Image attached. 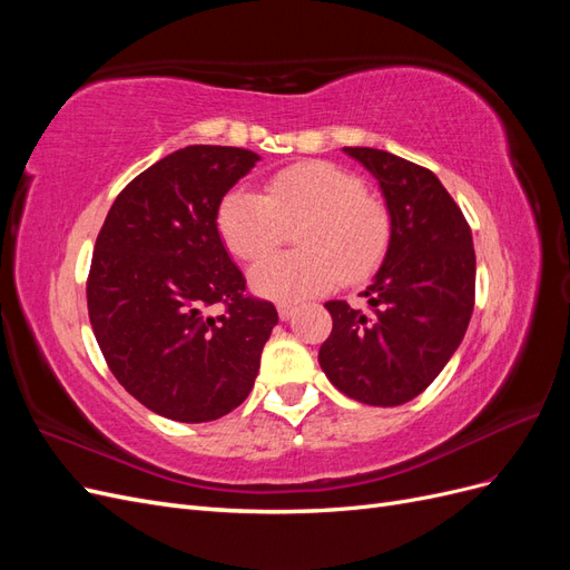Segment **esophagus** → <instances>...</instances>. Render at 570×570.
Here are the masks:
<instances>
[{"instance_id":"esophagus-1","label":"esophagus","mask_w":570,"mask_h":570,"mask_svg":"<svg viewBox=\"0 0 570 570\" xmlns=\"http://www.w3.org/2000/svg\"><path fill=\"white\" fill-rule=\"evenodd\" d=\"M295 312H297V306H289V304H278V316H281V321H289L292 316H295Z\"/></svg>"}]
</instances>
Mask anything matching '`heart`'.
<instances>
[{
    "label": "heart",
    "mask_w": 570,
    "mask_h": 570,
    "mask_svg": "<svg viewBox=\"0 0 570 570\" xmlns=\"http://www.w3.org/2000/svg\"><path fill=\"white\" fill-rule=\"evenodd\" d=\"M299 225L298 229L296 226ZM296 227L301 252L252 268L249 285L266 299L302 302L356 283L383 262L390 214L364 180L333 161H299L273 174L264 195L235 187L220 199L216 228L239 262H261Z\"/></svg>",
    "instance_id": "1"
}]
</instances>
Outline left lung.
I'll list each match as a JSON object with an SVG mask.
<instances>
[{
    "mask_svg": "<svg viewBox=\"0 0 570 570\" xmlns=\"http://www.w3.org/2000/svg\"><path fill=\"white\" fill-rule=\"evenodd\" d=\"M383 189L390 245L368 308L327 302L333 333L318 364L342 394L371 406L419 396L452 358L475 304L471 228L433 170L383 149L344 147Z\"/></svg>",
    "mask_w": 570,
    "mask_h": 570,
    "instance_id": "8db88e82",
    "label": "left lung"
}]
</instances>
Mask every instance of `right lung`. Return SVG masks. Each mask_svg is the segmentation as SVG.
<instances>
[{"mask_svg":"<svg viewBox=\"0 0 570 570\" xmlns=\"http://www.w3.org/2000/svg\"><path fill=\"white\" fill-rule=\"evenodd\" d=\"M258 154L189 145L116 197L88 275V312L116 381L164 419L226 416L254 387L278 323L223 247L216 212ZM220 303L224 314L208 308Z\"/></svg>","mask_w":570,"mask_h":570,"instance_id":"right-lung-1","label":"right lung"}]
</instances>
